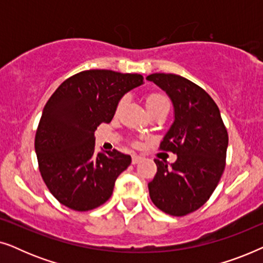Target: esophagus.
<instances>
[{
	"mask_svg": "<svg viewBox=\"0 0 263 263\" xmlns=\"http://www.w3.org/2000/svg\"><path fill=\"white\" fill-rule=\"evenodd\" d=\"M143 159L142 157H140V156H136V154H134V156L132 157V163L133 164H138V163H140V161H141Z\"/></svg>",
	"mask_w": 263,
	"mask_h": 263,
	"instance_id": "34e87169",
	"label": "esophagus"
}]
</instances>
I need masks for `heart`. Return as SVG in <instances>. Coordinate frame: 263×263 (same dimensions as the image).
<instances>
[{
  "mask_svg": "<svg viewBox=\"0 0 263 263\" xmlns=\"http://www.w3.org/2000/svg\"><path fill=\"white\" fill-rule=\"evenodd\" d=\"M124 103H125V98H122L117 104L116 111H120L121 107L124 105ZM146 105H147V109L152 110L161 105H168V100L166 97L160 95V93H151V95L147 96L146 98Z\"/></svg>",
  "mask_w": 263,
  "mask_h": 263,
  "instance_id": "1",
  "label": "heart"
}]
</instances>
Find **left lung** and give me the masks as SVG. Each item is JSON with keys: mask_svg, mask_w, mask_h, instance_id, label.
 Here are the masks:
<instances>
[{"mask_svg": "<svg viewBox=\"0 0 263 263\" xmlns=\"http://www.w3.org/2000/svg\"><path fill=\"white\" fill-rule=\"evenodd\" d=\"M147 80L164 89L175 107V121L159 148L177 154L170 166L159 159L148 183L152 202L160 211L183 217L199 210L220 181L226 163L229 135L212 97L188 79L156 73Z\"/></svg>", "mask_w": 263, "mask_h": 263, "instance_id": "left-lung-1", "label": "left lung"}]
</instances>
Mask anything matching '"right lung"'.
I'll list each match as a JSON object with an SVG mask.
<instances>
[{
	"instance_id": "1",
	"label": "right lung",
	"mask_w": 263,
	"mask_h": 263,
	"mask_svg": "<svg viewBox=\"0 0 263 263\" xmlns=\"http://www.w3.org/2000/svg\"><path fill=\"white\" fill-rule=\"evenodd\" d=\"M143 84L140 74L89 69L68 78L45 104L34 139L39 172L64 206L91 211L110 199L132 158L95 152V132L110 123L120 99Z\"/></svg>"
}]
</instances>
